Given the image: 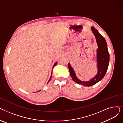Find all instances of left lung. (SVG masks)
<instances>
[{"mask_svg":"<svg viewBox=\"0 0 123 123\" xmlns=\"http://www.w3.org/2000/svg\"><path fill=\"white\" fill-rule=\"evenodd\" d=\"M91 30L95 35L98 48L97 50V61L98 73L90 81H82L77 78L74 70L68 63V67L70 75L73 80L80 85L84 86H91L101 80L106 74L108 68L110 56L107 44L104 37H103L97 30L92 27Z\"/></svg>","mask_w":123,"mask_h":123,"instance_id":"8db88e82","label":"left lung"}]
</instances>
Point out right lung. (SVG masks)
Returning a JSON list of instances; mask_svg holds the SVG:
<instances>
[{
    "label": "right lung",
    "mask_w": 123,
    "mask_h": 123,
    "mask_svg": "<svg viewBox=\"0 0 123 123\" xmlns=\"http://www.w3.org/2000/svg\"><path fill=\"white\" fill-rule=\"evenodd\" d=\"M57 62H56V63H55L54 64V66H53V68H54V67L55 66H56V64H57ZM51 77H52V75H51V77H50V79H49V80L48 82H49L50 81V79H51ZM37 92H39V91H37Z\"/></svg>",
    "instance_id": "add662e5"
}]
</instances>
